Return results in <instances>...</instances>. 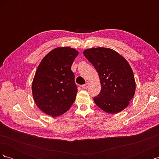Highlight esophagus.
<instances>
[{"instance_id": "1", "label": "esophagus", "mask_w": 159, "mask_h": 159, "mask_svg": "<svg viewBox=\"0 0 159 159\" xmlns=\"http://www.w3.org/2000/svg\"><path fill=\"white\" fill-rule=\"evenodd\" d=\"M89 83H86L85 84L81 85V88H82L83 89H87L89 87Z\"/></svg>"}]
</instances>
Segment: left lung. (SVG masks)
<instances>
[{
  "mask_svg": "<svg viewBox=\"0 0 159 159\" xmlns=\"http://www.w3.org/2000/svg\"><path fill=\"white\" fill-rule=\"evenodd\" d=\"M84 55L97 70L102 85L93 98L98 106L109 113L126 108L135 91L133 72L127 61L115 50L96 48L84 50Z\"/></svg>",
  "mask_w": 159,
  "mask_h": 159,
  "instance_id": "obj_1",
  "label": "left lung"
}]
</instances>
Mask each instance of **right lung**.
<instances>
[{
  "instance_id": "obj_1",
  "label": "right lung",
  "mask_w": 159,
  "mask_h": 159,
  "mask_svg": "<svg viewBox=\"0 0 159 159\" xmlns=\"http://www.w3.org/2000/svg\"><path fill=\"white\" fill-rule=\"evenodd\" d=\"M78 52L70 47L56 48L38 66L32 91L37 106L43 112L57 117L74 103L78 92L71 64Z\"/></svg>"
}]
</instances>
